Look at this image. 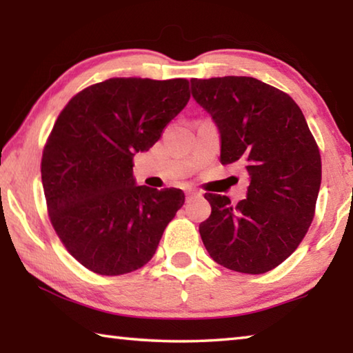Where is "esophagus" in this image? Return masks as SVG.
Instances as JSON below:
<instances>
[{
	"label": "esophagus",
	"instance_id": "obj_1",
	"mask_svg": "<svg viewBox=\"0 0 353 353\" xmlns=\"http://www.w3.org/2000/svg\"><path fill=\"white\" fill-rule=\"evenodd\" d=\"M198 194V191H194V190H188L187 191V198L190 199V198H193V196H196Z\"/></svg>",
	"mask_w": 353,
	"mask_h": 353
}]
</instances>
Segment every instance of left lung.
Masks as SVG:
<instances>
[{"instance_id":"8db88e82","label":"left lung","mask_w":353,"mask_h":353,"mask_svg":"<svg viewBox=\"0 0 353 353\" xmlns=\"http://www.w3.org/2000/svg\"><path fill=\"white\" fill-rule=\"evenodd\" d=\"M191 94L216 124L221 163H244L248 198L205 194L212 214L202 243L227 270L263 274L294 252L314 216L321 155L302 110L288 94L255 77L191 79Z\"/></svg>"}]
</instances>
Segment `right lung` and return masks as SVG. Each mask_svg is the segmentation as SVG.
I'll use <instances>...</instances> for the list:
<instances>
[{
    "label": "right lung",
    "mask_w": 353,
    "mask_h": 353,
    "mask_svg": "<svg viewBox=\"0 0 353 353\" xmlns=\"http://www.w3.org/2000/svg\"><path fill=\"white\" fill-rule=\"evenodd\" d=\"M188 99L187 79L112 77L77 93L59 115L41 182L56 234L87 270L121 276L152 259L185 194L137 185L132 159Z\"/></svg>",
    "instance_id": "add662e5"
}]
</instances>
